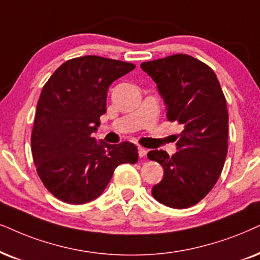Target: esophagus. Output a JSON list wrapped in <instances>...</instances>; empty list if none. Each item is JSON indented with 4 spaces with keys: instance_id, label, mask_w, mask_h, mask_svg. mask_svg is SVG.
Wrapping results in <instances>:
<instances>
[{
    "instance_id": "1",
    "label": "esophagus",
    "mask_w": 260,
    "mask_h": 260,
    "mask_svg": "<svg viewBox=\"0 0 260 260\" xmlns=\"http://www.w3.org/2000/svg\"><path fill=\"white\" fill-rule=\"evenodd\" d=\"M138 153H139V157H145L146 153H147V150L144 149V147L139 146V147H138Z\"/></svg>"
}]
</instances>
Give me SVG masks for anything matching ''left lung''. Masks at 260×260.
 <instances>
[{
    "label": "left lung",
    "mask_w": 260,
    "mask_h": 260,
    "mask_svg": "<svg viewBox=\"0 0 260 260\" xmlns=\"http://www.w3.org/2000/svg\"><path fill=\"white\" fill-rule=\"evenodd\" d=\"M163 98L169 121L182 124L177 152L147 153L164 169L152 196L164 205L186 209L205 197L221 175L228 151V109L219 81L209 66L185 54L140 64Z\"/></svg>",
    "instance_id": "left-lung-1"
}]
</instances>
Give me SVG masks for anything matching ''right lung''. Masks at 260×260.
Instances as JSON below:
<instances>
[{
    "label": "right lung",
    "mask_w": 260,
    "mask_h": 260,
    "mask_svg": "<svg viewBox=\"0 0 260 260\" xmlns=\"http://www.w3.org/2000/svg\"><path fill=\"white\" fill-rule=\"evenodd\" d=\"M136 66L101 56L72 58L43 87L31 136L42 182L57 199L85 204L102 194L122 163H137L138 150L123 141L93 138L107 111L108 88Z\"/></svg>",
    "instance_id": "obj_1"
}]
</instances>
